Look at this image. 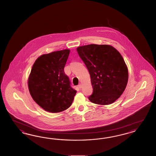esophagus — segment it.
<instances>
[{"instance_id":"34e87169","label":"esophagus","mask_w":156,"mask_h":156,"mask_svg":"<svg viewBox=\"0 0 156 156\" xmlns=\"http://www.w3.org/2000/svg\"><path fill=\"white\" fill-rule=\"evenodd\" d=\"M78 86V87H79L80 89H81V88H82V84L80 83Z\"/></svg>"}]
</instances>
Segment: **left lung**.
Returning <instances> with one entry per match:
<instances>
[{"instance_id":"1","label":"left lung","mask_w":156,"mask_h":156,"mask_svg":"<svg viewBox=\"0 0 156 156\" xmlns=\"http://www.w3.org/2000/svg\"><path fill=\"white\" fill-rule=\"evenodd\" d=\"M77 52L90 74L93 103L110 105L122 95L128 80V67L120 53L106 44H89L78 47Z\"/></svg>"}]
</instances>
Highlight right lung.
Here are the masks:
<instances>
[{
    "label": "right lung",
    "mask_w": 156,
    "mask_h": 156,
    "mask_svg": "<svg viewBox=\"0 0 156 156\" xmlns=\"http://www.w3.org/2000/svg\"><path fill=\"white\" fill-rule=\"evenodd\" d=\"M70 54L68 49L44 54L34 63L28 80L34 101L46 111L58 113L68 109L76 91L71 87L64 67Z\"/></svg>",
    "instance_id": "1"
}]
</instances>
